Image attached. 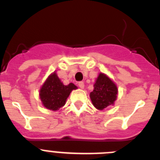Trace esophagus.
<instances>
[{"label": "esophagus", "instance_id": "1", "mask_svg": "<svg viewBox=\"0 0 160 160\" xmlns=\"http://www.w3.org/2000/svg\"><path fill=\"white\" fill-rule=\"evenodd\" d=\"M78 87L81 89L84 88V82H78Z\"/></svg>", "mask_w": 160, "mask_h": 160}]
</instances>
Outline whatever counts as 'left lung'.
<instances>
[{
	"label": "left lung",
	"instance_id": "obj_1",
	"mask_svg": "<svg viewBox=\"0 0 160 160\" xmlns=\"http://www.w3.org/2000/svg\"><path fill=\"white\" fill-rule=\"evenodd\" d=\"M118 87L107 74L99 73L94 84V90L90 93V100L96 109L102 111L114 105L117 99Z\"/></svg>",
	"mask_w": 160,
	"mask_h": 160
}]
</instances>
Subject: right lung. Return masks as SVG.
Wrapping results in <instances>:
<instances>
[{"label": "right lung", "mask_w": 160, "mask_h": 160, "mask_svg": "<svg viewBox=\"0 0 160 160\" xmlns=\"http://www.w3.org/2000/svg\"><path fill=\"white\" fill-rule=\"evenodd\" d=\"M78 87L73 83L65 86L56 72L49 74L39 90V97L43 107L56 111L66 104V99L73 90Z\"/></svg>", "instance_id": "1"}]
</instances>
